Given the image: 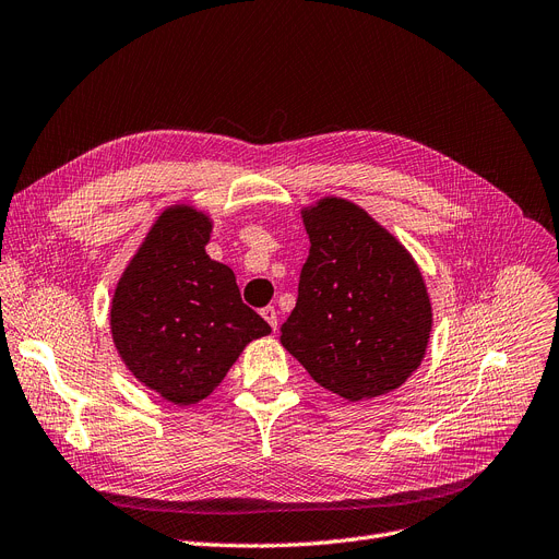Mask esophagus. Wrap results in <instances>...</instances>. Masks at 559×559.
<instances>
[{"label": "esophagus", "instance_id": "34e87169", "mask_svg": "<svg viewBox=\"0 0 559 559\" xmlns=\"http://www.w3.org/2000/svg\"><path fill=\"white\" fill-rule=\"evenodd\" d=\"M261 316H263L265 323H269L273 330H277V311H275V307H263Z\"/></svg>", "mask_w": 559, "mask_h": 559}]
</instances>
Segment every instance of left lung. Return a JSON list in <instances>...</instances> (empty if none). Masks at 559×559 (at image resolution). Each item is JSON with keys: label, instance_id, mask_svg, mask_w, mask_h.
<instances>
[{"label": "left lung", "instance_id": "obj_1", "mask_svg": "<svg viewBox=\"0 0 559 559\" xmlns=\"http://www.w3.org/2000/svg\"><path fill=\"white\" fill-rule=\"evenodd\" d=\"M309 257L282 345L323 389L350 403L384 395L420 366L432 305L412 254L361 206L302 209Z\"/></svg>", "mask_w": 559, "mask_h": 559}]
</instances>
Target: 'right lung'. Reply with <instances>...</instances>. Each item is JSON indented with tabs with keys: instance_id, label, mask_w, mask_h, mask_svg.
<instances>
[{
	"instance_id": "add662e5",
	"label": "right lung",
	"mask_w": 559,
	"mask_h": 559,
	"mask_svg": "<svg viewBox=\"0 0 559 559\" xmlns=\"http://www.w3.org/2000/svg\"><path fill=\"white\" fill-rule=\"evenodd\" d=\"M211 227L189 204L168 206L131 257L111 302V334L124 366L179 407L204 401L246 345L271 334L241 300L229 265L206 254Z\"/></svg>"
}]
</instances>
